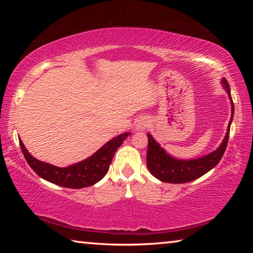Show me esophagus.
Listing matches in <instances>:
<instances>
[{"instance_id":"obj_1","label":"esophagus","mask_w":253,"mask_h":253,"mask_svg":"<svg viewBox=\"0 0 253 253\" xmlns=\"http://www.w3.org/2000/svg\"><path fill=\"white\" fill-rule=\"evenodd\" d=\"M148 126V123L147 122H139L138 124H137V130L139 129H144V128H146Z\"/></svg>"}]
</instances>
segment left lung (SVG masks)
<instances>
[{"mask_svg":"<svg viewBox=\"0 0 253 253\" xmlns=\"http://www.w3.org/2000/svg\"><path fill=\"white\" fill-rule=\"evenodd\" d=\"M222 84H224L226 91L229 93L231 104H232V116H231L228 131H226L223 142H222L221 146L217 148L216 151L212 152L207 156L196 158V160L192 161L175 160V158L170 157L169 154H166L164 149L155 142V139L153 138L151 134H147V168L149 169V172H151L156 178L160 179V181L175 184H182L194 181V179L201 177L205 173H208L210 169H212L214 166L217 165V163L221 161V158L225 152V148L228 146L230 126L234 113V106L230 92V85L226 79L222 80Z\"/></svg>","mask_w":253,"mask_h":253,"instance_id":"obj_1","label":"left lung"}]
</instances>
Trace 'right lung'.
<instances>
[{
  "instance_id": "add662e5",
  "label": "right lung",
  "mask_w": 253,
  "mask_h": 253,
  "mask_svg": "<svg viewBox=\"0 0 253 253\" xmlns=\"http://www.w3.org/2000/svg\"><path fill=\"white\" fill-rule=\"evenodd\" d=\"M129 135L130 132H125V134L115 137L92 156L66 169L57 168L48 163L38 161L25 149L22 140L19 139V142L21 151H22L30 168L40 177L63 187L83 188L93 185L105 176L108 172L117 148L121 147L124 140Z\"/></svg>"
}]
</instances>
